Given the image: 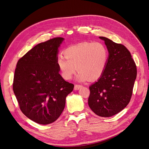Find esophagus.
Instances as JSON below:
<instances>
[{
	"label": "esophagus",
	"instance_id": "obj_1",
	"mask_svg": "<svg viewBox=\"0 0 149 149\" xmlns=\"http://www.w3.org/2000/svg\"><path fill=\"white\" fill-rule=\"evenodd\" d=\"M82 87V85H79V84H75L74 85V89L75 90H78L81 88Z\"/></svg>",
	"mask_w": 149,
	"mask_h": 149
}]
</instances>
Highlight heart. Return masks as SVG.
<instances>
[{"instance_id": "obj_1", "label": "heart", "mask_w": 149, "mask_h": 149, "mask_svg": "<svg viewBox=\"0 0 149 149\" xmlns=\"http://www.w3.org/2000/svg\"><path fill=\"white\" fill-rule=\"evenodd\" d=\"M64 57L60 56L57 65L65 79H70L78 70L77 78L83 81L88 78H101L107 64L109 53L106 47L100 42H83L67 48Z\"/></svg>"}]
</instances>
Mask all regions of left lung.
I'll return each mask as SVG.
<instances>
[{
    "label": "left lung",
    "instance_id": "1",
    "mask_svg": "<svg viewBox=\"0 0 149 149\" xmlns=\"http://www.w3.org/2000/svg\"><path fill=\"white\" fill-rule=\"evenodd\" d=\"M100 38L104 41L109 58L102 76L89 86L88 105L96 115L107 118L119 113L130 102L137 68L124 45L104 37Z\"/></svg>",
    "mask_w": 149,
    "mask_h": 149
}]
</instances>
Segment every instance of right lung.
<instances>
[{
    "label": "right lung",
    "mask_w": 149,
    "mask_h": 149,
    "mask_svg": "<svg viewBox=\"0 0 149 149\" xmlns=\"http://www.w3.org/2000/svg\"><path fill=\"white\" fill-rule=\"evenodd\" d=\"M64 38L56 37L37 45L19 60L13 91L20 109L40 124L55 122L63 111L66 97L74 88L60 74L58 48Z\"/></svg>",
    "instance_id": "right-lung-1"
}]
</instances>
